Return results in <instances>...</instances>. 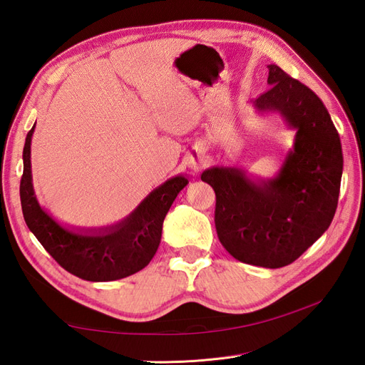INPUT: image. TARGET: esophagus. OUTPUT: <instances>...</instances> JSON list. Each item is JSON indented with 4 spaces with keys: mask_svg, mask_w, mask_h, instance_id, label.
Segmentation results:
<instances>
[{
    "mask_svg": "<svg viewBox=\"0 0 365 365\" xmlns=\"http://www.w3.org/2000/svg\"><path fill=\"white\" fill-rule=\"evenodd\" d=\"M189 168L193 170V172H200V169H201V160L200 158H193V157H190L189 158Z\"/></svg>",
    "mask_w": 365,
    "mask_h": 365,
    "instance_id": "esophagus-1",
    "label": "esophagus"
}]
</instances>
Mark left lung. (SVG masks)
I'll use <instances>...</instances> for the list:
<instances>
[{"label": "left lung", "instance_id": "left-lung-1", "mask_svg": "<svg viewBox=\"0 0 365 365\" xmlns=\"http://www.w3.org/2000/svg\"><path fill=\"white\" fill-rule=\"evenodd\" d=\"M269 90L254 102L295 129L294 148L272 180H250L235 168H212L201 180L216 193L215 225L224 248L248 264L282 268L322 237L335 216L342 175L338 132L306 85L268 65Z\"/></svg>", "mask_w": 365, "mask_h": 365}]
</instances>
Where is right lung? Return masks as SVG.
<instances>
[{
  "label": "right lung",
  "instance_id": "add662e5",
  "mask_svg": "<svg viewBox=\"0 0 365 365\" xmlns=\"http://www.w3.org/2000/svg\"><path fill=\"white\" fill-rule=\"evenodd\" d=\"M33 130L35 126L26 137L19 195L26 224L41 245L65 271L88 282L125 279L148 267L158 250L164 217L175 197L189 184L185 176H175L157 187L134 212L115 225L65 228L43 212L33 192L30 164Z\"/></svg>",
  "mask_w": 365,
  "mask_h": 365
}]
</instances>
